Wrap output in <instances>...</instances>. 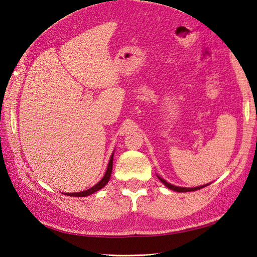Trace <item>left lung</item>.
I'll return each instance as SVG.
<instances>
[{
	"label": "left lung",
	"mask_w": 257,
	"mask_h": 257,
	"mask_svg": "<svg viewBox=\"0 0 257 257\" xmlns=\"http://www.w3.org/2000/svg\"><path fill=\"white\" fill-rule=\"evenodd\" d=\"M159 179L160 180L162 181V183L166 187H168L169 189H172V190H174V191H178V192H187V191H195V190H199V189H201V188H204V187H206L207 185H205V186H200V187H196V188H181V187H176V186H173V185H171V183H169V182H167L166 180H163V179H161L159 177Z\"/></svg>",
	"instance_id": "8db88e82"
}]
</instances>
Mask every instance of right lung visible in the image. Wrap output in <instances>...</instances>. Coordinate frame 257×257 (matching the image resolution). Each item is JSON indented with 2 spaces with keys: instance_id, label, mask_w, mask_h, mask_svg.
Here are the masks:
<instances>
[{
  "instance_id": "right-lung-1",
  "label": "right lung",
  "mask_w": 257,
  "mask_h": 257,
  "mask_svg": "<svg viewBox=\"0 0 257 257\" xmlns=\"http://www.w3.org/2000/svg\"><path fill=\"white\" fill-rule=\"evenodd\" d=\"M112 169H113V156L110 157L109 160V163H108V167H107V170H106L105 176L103 177V179L97 183V185H95L94 187H91L88 190H85V191H81V192H75V193H65L67 196H72V197H86V196H89L91 193H94L96 191L100 190L101 188L106 186V183L109 181V178H110V174H112Z\"/></svg>"
}]
</instances>
